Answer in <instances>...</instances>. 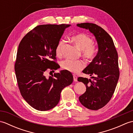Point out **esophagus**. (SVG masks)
Returning <instances> with one entry per match:
<instances>
[{
  "label": "esophagus",
  "mask_w": 133,
  "mask_h": 133,
  "mask_svg": "<svg viewBox=\"0 0 133 133\" xmlns=\"http://www.w3.org/2000/svg\"><path fill=\"white\" fill-rule=\"evenodd\" d=\"M73 78H74V81L75 82H77V77L75 75H73Z\"/></svg>",
  "instance_id": "34e87169"
}]
</instances>
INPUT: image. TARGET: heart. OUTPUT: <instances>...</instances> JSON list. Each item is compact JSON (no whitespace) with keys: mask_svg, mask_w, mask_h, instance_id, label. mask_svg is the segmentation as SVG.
I'll use <instances>...</instances> for the list:
<instances>
[{"mask_svg":"<svg viewBox=\"0 0 133 133\" xmlns=\"http://www.w3.org/2000/svg\"><path fill=\"white\" fill-rule=\"evenodd\" d=\"M71 40L76 46L81 50V54L83 57L87 60H91L95 58L97 52V46L89 35L83 33L77 34L71 36ZM64 44V41L62 40L58 42L55 49V53L57 56L62 55ZM61 66L65 70L76 73L83 69L85 66V64L81 60L66 59L62 62Z\"/></svg>","mask_w":133,"mask_h":133,"instance_id":"1","label":"heart"}]
</instances>
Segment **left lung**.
<instances>
[{"instance_id": "left-lung-1", "label": "left lung", "mask_w": 133, "mask_h": 133, "mask_svg": "<svg viewBox=\"0 0 133 133\" xmlns=\"http://www.w3.org/2000/svg\"><path fill=\"white\" fill-rule=\"evenodd\" d=\"M77 26L89 30L98 42L97 55L82 71L93 79L78 78L86 86V92L79 97L80 102L87 109L97 110L109 102L116 88L119 77L118 53L111 37L100 26L90 23Z\"/></svg>"}]
</instances>
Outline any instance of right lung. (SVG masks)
<instances>
[{
  "label": "right lung",
  "instance_id": "right-lung-1",
  "mask_svg": "<svg viewBox=\"0 0 133 133\" xmlns=\"http://www.w3.org/2000/svg\"><path fill=\"white\" fill-rule=\"evenodd\" d=\"M70 24H43L28 32L20 42L15 63L19 91L30 105L47 111L57 105L61 92L73 82L67 70L55 72L60 66L56 62L55 49L65 29ZM50 71L51 77H47Z\"/></svg>",
  "mask_w": 133,
  "mask_h": 133
}]
</instances>
